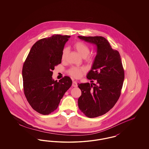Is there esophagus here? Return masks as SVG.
Listing matches in <instances>:
<instances>
[{
	"instance_id": "1",
	"label": "esophagus",
	"mask_w": 149,
	"mask_h": 149,
	"mask_svg": "<svg viewBox=\"0 0 149 149\" xmlns=\"http://www.w3.org/2000/svg\"><path fill=\"white\" fill-rule=\"evenodd\" d=\"M72 86L73 87H77L78 86V83H77V81H72Z\"/></svg>"
}]
</instances>
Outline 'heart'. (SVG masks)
Segmentation results:
<instances>
[{"mask_svg": "<svg viewBox=\"0 0 149 149\" xmlns=\"http://www.w3.org/2000/svg\"><path fill=\"white\" fill-rule=\"evenodd\" d=\"M74 47L75 50L77 51L79 55L85 58L86 57L88 56V55L90 53V49L89 47L84 42L81 41H77L74 44ZM68 47H64L62 51L61 54V58L62 60H65L66 57L67 56V54L68 53ZM84 71V69L83 68H75L73 67L71 68V69L69 70V74L75 77V78H79L83 72Z\"/></svg>", "mask_w": 149, "mask_h": 149, "instance_id": "heart-1", "label": "heart"}]
</instances>
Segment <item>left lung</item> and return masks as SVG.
Listing matches in <instances>:
<instances>
[{"label":"left lung","mask_w":149,"mask_h":149,"mask_svg":"<svg viewBox=\"0 0 149 149\" xmlns=\"http://www.w3.org/2000/svg\"><path fill=\"white\" fill-rule=\"evenodd\" d=\"M78 38L97 46V55L86 76L89 80H95L97 84H78L81 91L79 108L88 117L94 118L106 113L119 99L124 70L118 51L112 49L106 38L81 36Z\"/></svg>","instance_id":"8db88e82"}]
</instances>
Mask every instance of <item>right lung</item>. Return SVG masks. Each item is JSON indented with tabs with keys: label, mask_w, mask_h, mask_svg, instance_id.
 I'll return each mask as SVG.
<instances>
[{
	"label": "right lung",
	"mask_w": 149,
	"mask_h": 149,
	"mask_svg": "<svg viewBox=\"0 0 149 149\" xmlns=\"http://www.w3.org/2000/svg\"><path fill=\"white\" fill-rule=\"evenodd\" d=\"M70 36L54 35L33 45L23 64L22 78L24 95L36 112L43 115L56 110L72 80L65 77L58 82L52 70L61 63V54Z\"/></svg>",
	"instance_id": "obj_1"
}]
</instances>
